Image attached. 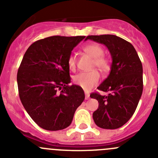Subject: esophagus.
I'll return each mask as SVG.
<instances>
[{"instance_id": "esophagus-1", "label": "esophagus", "mask_w": 158, "mask_h": 158, "mask_svg": "<svg viewBox=\"0 0 158 158\" xmlns=\"http://www.w3.org/2000/svg\"><path fill=\"white\" fill-rule=\"evenodd\" d=\"M85 100H89V96H90V95H89V93H87V92H85Z\"/></svg>"}]
</instances>
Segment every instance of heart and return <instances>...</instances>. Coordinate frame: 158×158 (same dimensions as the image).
<instances>
[{
	"instance_id": "heart-1",
	"label": "heart",
	"mask_w": 158,
	"mask_h": 158,
	"mask_svg": "<svg viewBox=\"0 0 158 158\" xmlns=\"http://www.w3.org/2000/svg\"><path fill=\"white\" fill-rule=\"evenodd\" d=\"M84 51L93 58V67H96L102 71H107L110 68V62L108 58L104 57V49L99 44L89 43L83 47ZM67 64L70 69H74L77 65V58L74 54H71L67 59ZM100 74L97 70H91L89 72H81L73 77V82L78 86L85 90H91L96 84L100 81Z\"/></svg>"
}]
</instances>
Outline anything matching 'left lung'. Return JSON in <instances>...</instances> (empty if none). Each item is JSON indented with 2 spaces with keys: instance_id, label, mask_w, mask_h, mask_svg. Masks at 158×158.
Returning a JSON list of instances; mask_svg holds the SVG:
<instances>
[{
  "instance_id": "obj_1",
  "label": "left lung",
  "mask_w": 158,
  "mask_h": 158,
  "mask_svg": "<svg viewBox=\"0 0 158 158\" xmlns=\"http://www.w3.org/2000/svg\"><path fill=\"white\" fill-rule=\"evenodd\" d=\"M91 40L107 47L112 63L107 78L97 89L109 93L90 95L98 100L93 114L95 123L104 129H117L126 123L135 113L143 90L142 65L133 45L114 35H89Z\"/></svg>"
}]
</instances>
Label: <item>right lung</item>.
<instances>
[{"label":"right lung","mask_w":158,"mask_h":158,"mask_svg":"<svg viewBox=\"0 0 158 158\" xmlns=\"http://www.w3.org/2000/svg\"><path fill=\"white\" fill-rule=\"evenodd\" d=\"M85 36L54 35L35 42L25 52L17 73L19 99L41 128L59 131L71 124L85 100L80 86L69 85L67 59Z\"/></svg>","instance_id":"obj_1"}]
</instances>
